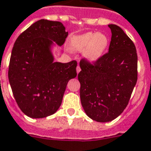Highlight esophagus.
<instances>
[{"mask_svg":"<svg viewBox=\"0 0 151 151\" xmlns=\"http://www.w3.org/2000/svg\"><path fill=\"white\" fill-rule=\"evenodd\" d=\"M80 71H81V68H80L79 65H77V74H78Z\"/></svg>","mask_w":151,"mask_h":151,"instance_id":"1","label":"esophagus"}]
</instances>
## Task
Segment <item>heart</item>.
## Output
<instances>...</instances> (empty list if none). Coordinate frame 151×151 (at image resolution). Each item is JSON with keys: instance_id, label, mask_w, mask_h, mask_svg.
<instances>
[{"instance_id": "1", "label": "heart", "mask_w": 151, "mask_h": 151, "mask_svg": "<svg viewBox=\"0 0 151 151\" xmlns=\"http://www.w3.org/2000/svg\"><path fill=\"white\" fill-rule=\"evenodd\" d=\"M108 43V38L105 34L89 32L72 38L70 47L77 52L84 51V57L86 59L95 62L103 55Z\"/></svg>"}]
</instances>
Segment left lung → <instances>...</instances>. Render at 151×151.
Instances as JSON below:
<instances>
[{
  "label": "left lung",
  "instance_id": "obj_1",
  "mask_svg": "<svg viewBox=\"0 0 151 151\" xmlns=\"http://www.w3.org/2000/svg\"><path fill=\"white\" fill-rule=\"evenodd\" d=\"M108 26L112 32L109 52L93 63L81 59L77 76L82 106L99 122L112 121L122 113L137 80L135 45L120 27Z\"/></svg>",
  "mask_w": 151,
  "mask_h": 151
}]
</instances>
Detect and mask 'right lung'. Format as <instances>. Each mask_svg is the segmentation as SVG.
<instances>
[{
    "instance_id": "add662e5",
    "label": "right lung",
    "mask_w": 151,
    "mask_h": 151,
    "mask_svg": "<svg viewBox=\"0 0 151 151\" xmlns=\"http://www.w3.org/2000/svg\"><path fill=\"white\" fill-rule=\"evenodd\" d=\"M68 32L61 22L40 19L18 36L9 64L8 78L21 111L33 119L56 112L77 63L54 62L51 48L61 46Z\"/></svg>"
}]
</instances>
